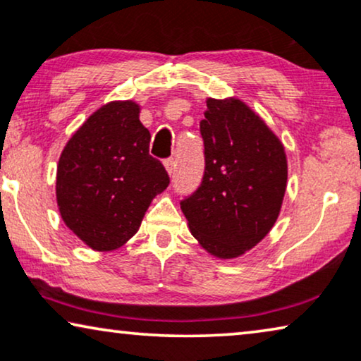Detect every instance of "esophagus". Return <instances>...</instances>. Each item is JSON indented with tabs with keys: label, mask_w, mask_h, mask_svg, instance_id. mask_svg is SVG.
<instances>
[{
	"label": "esophagus",
	"mask_w": 361,
	"mask_h": 361,
	"mask_svg": "<svg viewBox=\"0 0 361 361\" xmlns=\"http://www.w3.org/2000/svg\"><path fill=\"white\" fill-rule=\"evenodd\" d=\"M164 166H166V171L169 172V176L174 174V171H176V159H174V157H169V159H166Z\"/></svg>",
	"instance_id": "1"
}]
</instances>
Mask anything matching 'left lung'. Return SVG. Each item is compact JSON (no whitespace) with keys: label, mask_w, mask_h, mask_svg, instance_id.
Wrapping results in <instances>:
<instances>
[{"label":"left lung","mask_w":361,"mask_h":361,"mask_svg":"<svg viewBox=\"0 0 361 361\" xmlns=\"http://www.w3.org/2000/svg\"><path fill=\"white\" fill-rule=\"evenodd\" d=\"M200 135L204 179L180 209L202 248L220 259L238 258L278 220L288 184L284 146L238 98H207Z\"/></svg>","instance_id":"obj_1"}]
</instances>
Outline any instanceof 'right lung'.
Masks as SVG:
<instances>
[{
    "label": "right lung",
    "instance_id": "obj_1",
    "mask_svg": "<svg viewBox=\"0 0 361 361\" xmlns=\"http://www.w3.org/2000/svg\"><path fill=\"white\" fill-rule=\"evenodd\" d=\"M140 105L110 102L88 116L63 147L56 195L68 228L95 251H113L140 230L152 199L169 185L149 156Z\"/></svg>",
    "mask_w": 361,
    "mask_h": 361
}]
</instances>
